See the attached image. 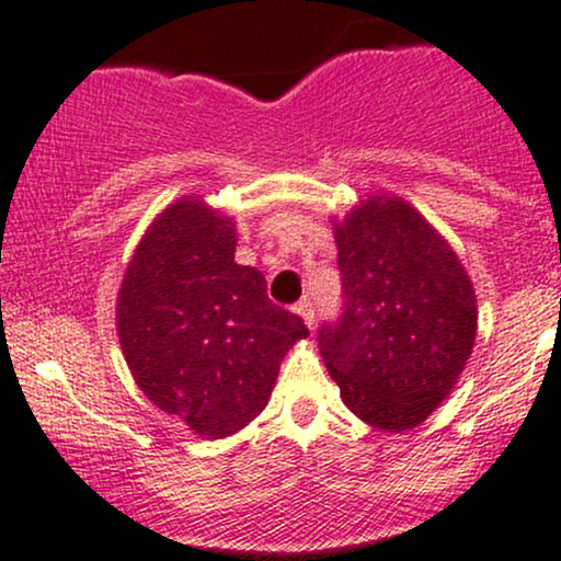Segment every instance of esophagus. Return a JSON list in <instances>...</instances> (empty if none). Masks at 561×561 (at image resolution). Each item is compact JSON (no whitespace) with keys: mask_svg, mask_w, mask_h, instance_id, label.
<instances>
[{"mask_svg":"<svg viewBox=\"0 0 561 561\" xmlns=\"http://www.w3.org/2000/svg\"><path fill=\"white\" fill-rule=\"evenodd\" d=\"M296 311L300 314V320L306 322V325H314V304H311V298H300L296 304Z\"/></svg>","mask_w":561,"mask_h":561,"instance_id":"1","label":"esophagus"}]
</instances>
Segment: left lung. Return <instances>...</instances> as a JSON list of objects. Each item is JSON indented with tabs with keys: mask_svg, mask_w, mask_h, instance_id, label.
I'll list each match as a JSON object with an SVG mask.
<instances>
[{
	"mask_svg": "<svg viewBox=\"0 0 561 561\" xmlns=\"http://www.w3.org/2000/svg\"><path fill=\"white\" fill-rule=\"evenodd\" d=\"M341 311L322 357L352 414L389 433L433 414L476 341V293L451 247L400 198H368L335 231Z\"/></svg>",
	"mask_w": 561,
	"mask_h": 561,
	"instance_id": "obj_1",
	"label": "left lung"
}]
</instances>
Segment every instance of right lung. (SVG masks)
I'll list each match as a JSON object with an SVG mask.
<instances>
[{
    "label": "right lung",
    "instance_id": "1",
    "mask_svg": "<svg viewBox=\"0 0 561 561\" xmlns=\"http://www.w3.org/2000/svg\"><path fill=\"white\" fill-rule=\"evenodd\" d=\"M233 250V222L182 198L145 233L117 298V335L141 392L204 438L255 420L282 357L309 335Z\"/></svg>",
    "mask_w": 561,
    "mask_h": 561
}]
</instances>
